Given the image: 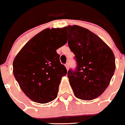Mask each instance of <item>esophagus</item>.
Masks as SVG:
<instances>
[{"instance_id":"esophagus-1","label":"esophagus","mask_w":125,"mask_h":125,"mask_svg":"<svg viewBox=\"0 0 125 125\" xmlns=\"http://www.w3.org/2000/svg\"><path fill=\"white\" fill-rule=\"evenodd\" d=\"M65 66H66V69L68 70V69H69V64H68V63H66V64H65Z\"/></svg>"}]
</instances>
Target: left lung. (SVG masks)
Segmentation results:
<instances>
[{"label":"left lung","instance_id":"8db88e82","mask_svg":"<svg viewBox=\"0 0 125 125\" xmlns=\"http://www.w3.org/2000/svg\"><path fill=\"white\" fill-rule=\"evenodd\" d=\"M68 46L75 55L77 67L68 77L76 98L92 100L100 96L110 84L115 70V58L100 37L84 27H66Z\"/></svg>","mask_w":125,"mask_h":125}]
</instances>
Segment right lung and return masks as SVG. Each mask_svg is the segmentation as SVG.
<instances>
[{
	"mask_svg": "<svg viewBox=\"0 0 125 125\" xmlns=\"http://www.w3.org/2000/svg\"><path fill=\"white\" fill-rule=\"evenodd\" d=\"M66 42V27L47 28L29 41L15 56L14 77L24 94L34 102L47 103L57 97L67 69L56 50Z\"/></svg>",
	"mask_w": 125,
	"mask_h": 125,
	"instance_id": "1",
	"label": "right lung"
}]
</instances>
